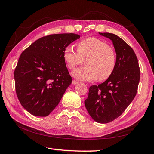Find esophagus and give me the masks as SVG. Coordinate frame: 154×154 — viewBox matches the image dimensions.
Returning a JSON list of instances; mask_svg holds the SVG:
<instances>
[{"label": "esophagus", "instance_id": "34e87169", "mask_svg": "<svg viewBox=\"0 0 154 154\" xmlns=\"http://www.w3.org/2000/svg\"><path fill=\"white\" fill-rule=\"evenodd\" d=\"M78 83H79V82H78V81H77V80H72V85H77V84H78Z\"/></svg>", "mask_w": 154, "mask_h": 154}]
</instances>
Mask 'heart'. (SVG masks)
I'll return each instance as SVG.
<instances>
[{
    "instance_id": "heart-1",
    "label": "heart",
    "mask_w": 154,
    "mask_h": 154,
    "mask_svg": "<svg viewBox=\"0 0 154 154\" xmlns=\"http://www.w3.org/2000/svg\"><path fill=\"white\" fill-rule=\"evenodd\" d=\"M77 51L67 46L63 51V58L67 67L73 69L85 60V67L72 72L75 79L85 82L109 79L116 69V54L105 41L95 37H89L77 43Z\"/></svg>"
}]
</instances>
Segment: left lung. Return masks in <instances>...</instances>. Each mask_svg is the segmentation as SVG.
<instances>
[{"label":"left lung","mask_w":154,"mask_h":154,"mask_svg":"<svg viewBox=\"0 0 154 154\" xmlns=\"http://www.w3.org/2000/svg\"><path fill=\"white\" fill-rule=\"evenodd\" d=\"M99 34L113 42L116 66L105 82L90 87L84 103L94 120L106 124L120 116L133 100L140 80V69L134 50L123 39L112 33Z\"/></svg>","instance_id":"obj_1"}]
</instances>
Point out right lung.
<instances>
[{
    "label": "right lung",
    "mask_w": 154,
    "mask_h": 154,
    "mask_svg": "<svg viewBox=\"0 0 154 154\" xmlns=\"http://www.w3.org/2000/svg\"><path fill=\"white\" fill-rule=\"evenodd\" d=\"M79 38L73 33L43 36L20 55L14 71L15 91L21 105L30 114L48 116L58 105L72 82L63 51Z\"/></svg>",
    "instance_id": "add662e5"
}]
</instances>
